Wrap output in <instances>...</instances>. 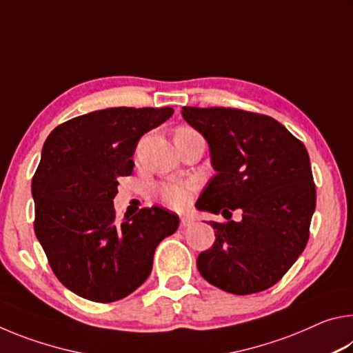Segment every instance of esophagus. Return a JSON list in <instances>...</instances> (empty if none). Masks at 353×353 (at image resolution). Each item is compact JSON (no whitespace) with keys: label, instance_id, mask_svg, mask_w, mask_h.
<instances>
[{"label":"esophagus","instance_id":"1","mask_svg":"<svg viewBox=\"0 0 353 353\" xmlns=\"http://www.w3.org/2000/svg\"><path fill=\"white\" fill-rule=\"evenodd\" d=\"M191 224H193V219H191V218H187V216H182L181 218V227H182V229H185V227H188Z\"/></svg>","mask_w":353,"mask_h":353}]
</instances>
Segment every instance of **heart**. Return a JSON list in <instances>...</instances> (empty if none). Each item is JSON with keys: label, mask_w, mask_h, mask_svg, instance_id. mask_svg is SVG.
Segmentation results:
<instances>
[{"label": "heart", "mask_w": 353, "mask_h": 353, "mask_svg": "<svg viewBox=\"0 0 353 353\" xmlns=\"http://www.w3.org/2000/svg\"><path fill=\"white\" fill-rule=\"evenodd\" d=\"M194 130L188 128H181L176 134H193ZM196 191V183L190 181H168L162 182L155 187V194L159 196V199L163 202L165 205L171 208H181L187 207L191 198H193Z\"/></svg>", "instance_id": "obj_1"}]
</instances>
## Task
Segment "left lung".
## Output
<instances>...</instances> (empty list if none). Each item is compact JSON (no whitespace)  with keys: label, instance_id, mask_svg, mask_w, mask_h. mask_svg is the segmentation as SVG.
Masks as SVG:
<instances>
[{"label":"left lung","instance_id":"1","mask_svg":"<svg viewBox=\"0 0 353 353\" xmlns=\"http://www.w3.org/2000/svg\"><path fill=\"white\" fill-rule=\"evenodd\" d=\"M208 143L216 171L196 208L243 219L214 223L213 246L196 265L208 283L252 294L282 279L307 246L316 188L305 146L276 119L225 107H182Z\"/></svg>","mask_w":353,"mask_h":353}]
</instances>
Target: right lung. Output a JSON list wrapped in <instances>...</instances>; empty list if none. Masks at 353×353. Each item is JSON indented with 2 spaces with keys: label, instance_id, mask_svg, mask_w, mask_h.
Returning a JSON list of instances; mask_svg holds the SVG:
<instances>
[{
  "label": "right lung",
  "instance_id": "obj_1",
  "mask_svg": "<svg viewBox=\"0 0 353 353\" xmlns=\"http://www.w3.org/2000/svg\"><path fill=\"white\" fill-rule=\"evenodd\" d=\"M171 107H112L76 117L48 135L32 177L34 230L52 272L93 302L129 296L152 271L155 248L179 216L163 207L115 219L118 179L134 168L137 143L165 123Z\"/></svg>",
  "mask_w": 353,
  "mask_h": 353
}]
</instances>
